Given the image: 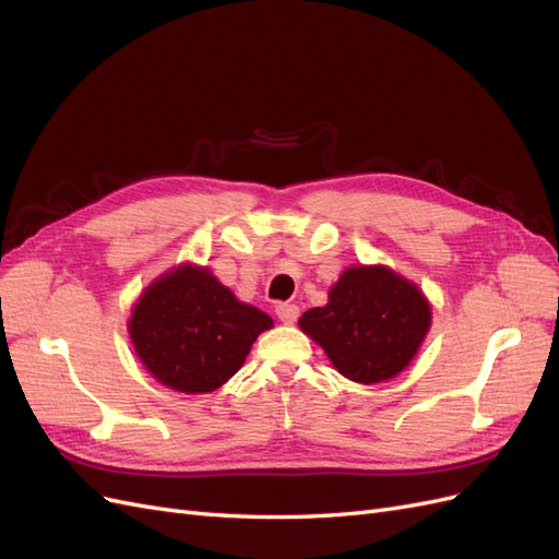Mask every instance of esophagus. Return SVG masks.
<instances>
[{"mask_svg": "<svg viewBox=\"0 0 559 559\" xmlns=\"http://www.w3.org/2000/svg\"><path fill=\"white\" fill-rule=\"evenodd\" d=\"M275 314L280 317L282 324H294L298 319V306H294V302H277Z\"/></svg>", "mask_w": 559, "mask_h": 559, "instance_id": "34e87169", "label": "esophagus"}]
</instances>
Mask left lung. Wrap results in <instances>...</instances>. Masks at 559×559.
<instances>
[{
  "label": "left lung",
  "instance_id": "left-lung-1",
  "mask_svg": "<svg viewBox=\"0 0 559 559\" xmlns=\"http://www.w3.org/2000/svg\"><path fill=\"white\" fill-rule=\"evenodd\" d=\"M298 324L345 378L376 384L411 364L429 331L431 308L394 270L359 265L347 267L326 306L308 310Z\"/></svg>",
  "mask_w": 559,
  "mask_h": 559
}]
</instances>
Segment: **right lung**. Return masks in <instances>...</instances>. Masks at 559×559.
Masks as SVG:
<instances>
[{
	"mask_svg": "<svg viewBox=\"0 0 559 559\" xmlns=\"http://www.w3.org/2000/svg\"><path fill=\"white\" fill-rule=\"evenodd\" d=\"M273 326L245 306L210 270L181 265L154 282L128 324L144 368L183 394H205L228 382L257 341Z\"/></svg>",
	"mask_w": 559,
	"mask_h": 559,
	"instance_id": "obj_1",
	"label": "right lung"
}]
</instances>
